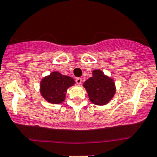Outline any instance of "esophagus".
Masks as SVG:
<instances>
[{
    "instance_id": "34e87169",
    "label": "esophagus",
    "mask_w": 157,
    "mask_h": 157,
    "mask_svg": "<svg viewBox=\"0 0 157 157\" xmlns=\"http://www.w3.org/2000/svg\"><path fill=\"white\" fill-rule=\"evenodd\" d=\"M75 81H76V82H77V84L80 85L81 83H82V78H77L75 79Z\"/></svg>"
}]
</instances>
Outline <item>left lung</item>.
Listing matches in <instances>:
<instances>
[{
  "label": "left lung",
  "instance_id": "1",
  "mask_svg": "<svg viewBox=\"0 0 157 157\" xmlns=\"http://www.w3.org/2000/svg\"><path fill=\"white\" fill-rule=\"evenodd\" d=\"M82 86L86 89L90 101L96 105H107L116 93L113 78L98 69L92 71V76L86 79Z\"/></svg>",
  "mask_w": 157,
  "mask_h": 157
}]
</instances>
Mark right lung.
<instances>
[{
	"label": "right lung",
	"instance_id": "obj_1",
	"mask_svg": "<svg viewBox=\"0 0 157 157\" xmlns=\"http://www.w3.org/2000/svg\"><path fill=\"white\" fill-rule=\"evenodd\" d=\"M75 83L73 78L61 75L58 71H52L41 79L40 91L46 101L57 105L64 102L67 89Z\"/></svg>",
	"mask_w": 157,
	"mask_h": 157
}]
</instances>
